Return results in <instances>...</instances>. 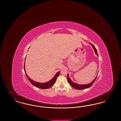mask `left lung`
I'll list each match as a JSON object with an SVG mask.
<instances>
[{"mask_svg":"<svg viewBox=\"0 0 121 121\" xmlns=\"http://www.w3.org/2000/svg\"><path fill=\"white\" fill-rule=\"evenodd\" d=\"M90 43L92 46V48L94 49L96 55L98 56V52H97V49H96V48L92 43ZM97 77V76H96V78L93 80L92 81V82L90 83L87 84H84V85H80V84H77V83H76L74 82H73L72 80L70 79V78H69V73H68V75H67V78H68V82H69V84L71 86H72L74 88L76 89H78V90H82V89H85V88H89V87H90L93 84V83H94V82H95V81L96 80Z\"/></svg>","mask_w":121,"mask_h":121,"instance_id":"1","label":"left lung"}]
</instances>
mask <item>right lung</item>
<instances>
[{"label": "right lung", "instance_id": "right-lung-1", "mask_svg": "<svg viewBox=\"0 0 121 121\" xmlns=\"http://www.w3.org/2000/svg\"><path fill=\"white\" fill-rule=\"evenodd\" d=\"M25 58H26V57H25ZM24 72H25V73L26 74V77H27V78L29 79V82L31 83V84H33L35 86H36L37 87H39V88L40 89H47V88H48L52 86V85L54 84L55 81L56 80L58 76L59 75V74H60V72H58L55 74L54 77L52 78V79H51L48 82H44V83H40V82H36L35 81L32 80L29 78L28 76L26 74V73L25 72V63H24Z\"/></svg>", "mask_w": 121, "mask_h": 121}]
</instances>
